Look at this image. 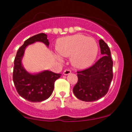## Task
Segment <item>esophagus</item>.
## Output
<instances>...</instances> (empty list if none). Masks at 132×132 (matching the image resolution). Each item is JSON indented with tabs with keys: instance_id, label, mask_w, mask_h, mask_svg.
Instances as JSON below:
<instances>
[{
	"instance_id": "34e87169",
	"label": "esophagus",
	"mask_w": 132,
	"mask_h": 132,
	"mask_svg": "<svg viewBox=\"0 0 132 132\" xmlns=\"http://www.w3.org/2000/svg\"><path fill=\"white\" fill-rule=\"evenodd\" d=\"M71 72V71L70 70V69H66L64 71V72H63V74H64V75H69Z\"/></svg>"
}]
</instances>
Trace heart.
<instances>
[{
	"mask_svg": "<svg viewBox=\"0 0 132 132\" xmlns=\"http://www.w3.org/2000/svg\"><path fill=\"white\" fill-rule=\"evenodd\" d=\"M56 49L62 56H71L72 65L78 68H85L92 64L99 51L95 39L79 34L58 40Z\"/></svg>",
	"mask_w": 132,
	"mask_h": 132,
	"instance_id": "1",
	"label": "heart"
}]
</instances>
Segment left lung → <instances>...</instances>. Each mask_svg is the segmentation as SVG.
Wrapping results in <instances>:
<instances>
[{"label": "left lung", "instance_id": "left-lung-1", "mask_svg": "<svg viewBox=\"0 0 132 132\" xmlns=\"http://www.w3.org/2000/svg\"><path fill=\"white\" fill-rule=\"evenodd\" d=\"M101 57L95 64L84 70L78 71V81L74 87V94L85 102L99 100L108 92L113 78V61L110 50L104 40H99Z\"/></svg>", "mask_w": 132, "mask_h": 132}]
</instances>
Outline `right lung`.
I'll return each mask as SVG.
<instances>
[{"instance_id": "1", "label": "right lung", "mask_w": 132, "mask_h": 132, "mask_svg": "<svg viewBox=\"0 0 132 132\" xmlns=\"http://www.w3.org/2000/svg\"><path fill=\"white\" fill-rule=\"evenodd\" d=\"M35 42H43L47 46H49L47 35L43 33L35 35L25 41L23 45L18 50L15 57L13 81L16 91L21 97L30 102H39L50 97L53 91L54 82L61 75L49 71L31 75L23 68L21 60L25 48Z\"/></svg>"}]
</instances>
